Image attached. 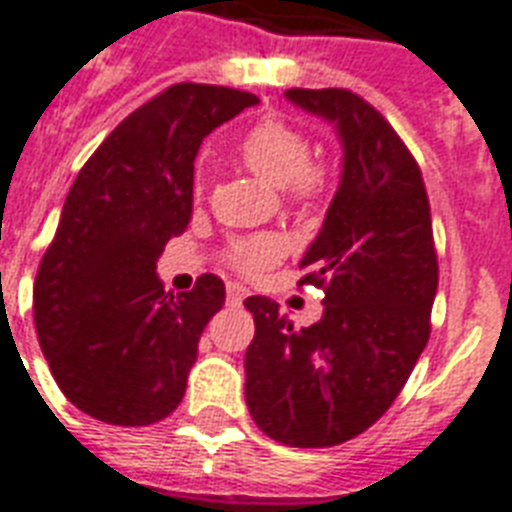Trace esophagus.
<instances>
[{
	"mask_svg": "<svg viewBox=\"0 0 512 512\" xmlns=\"http://www.w3.org/2000/svg\"><path fill=\"white\" fill-rule=\"evenodd\" d=\"M225 292H228V303L231 305L241 303V300L247 297V289L239 287V284H228V289H225Z\"/></svg>",
	"mask_w": 512,
	"mask_h": 512,
	"instance_id": "34e87169",
	"label": "esophagus"
}]
</instances>
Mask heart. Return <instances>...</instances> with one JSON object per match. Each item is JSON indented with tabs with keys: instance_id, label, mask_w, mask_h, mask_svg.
<instances>
[{
	"instance_id": "1",
	"label": "heart",
	"mask_w": 512,
	"mask_h": 512,
	"mask_svg": "<svg viewBox=\"0 0 512 512\" xmlns=\"http://www.w3.org/2000/svg\"><path fill=\"white\" fill-rule=\"evenodd\" d=\"M239 154L257 177L273 188H284L297 204L316 199L324 188V172L311 164V140L281 119H265L252 127L241 140ZM281 252L284 247L273 236H247L231 241L228 260L241 273H260L276 263Z\"/></svg>"
}]
</instances>
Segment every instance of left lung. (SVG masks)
<instances>
[{
	"label": "left lung",
	"mask_w": 512,
	"mask_h": 512,
	"mask_svg": "<svg viewBox=\"0 0 512 512\" xmlns=\"http://www.w3.org/2000/svg\"><path fill=\"white\" fill-rule=\"evenodd\" d=\"M303 111L335 122L342 177L300 268L297 287L324 292V316L295 329L268 297H247V406L265 436L324 449L372 428L396 401L430 337L438 289L422 172L361 95L342 87L287 90Z\"/></svg>",
	"instance_id": "left-lung-1"
}]
</instances>
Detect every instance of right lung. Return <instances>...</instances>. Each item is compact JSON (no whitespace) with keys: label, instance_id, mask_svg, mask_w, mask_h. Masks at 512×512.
Returning a JSON list of instances; mask_svg holds the SVG:
<instances>
[{"label":"right lung","instance_id":"add662e5","mask_svg":"<svg viewBox=\"0 0 512 512\" xmlns=\"http://www.w3.org/2000/svg\"><path fill=\"white\" fill-rule=\"evenodd\" d=\"M255 103L231 87L172 84L76 175L36 271L34 324L63 396L95 420L143 428L183 401L225 284L204 273L191 292H164L156 260L188 228L201 140Z\"/></svg>","mask_w":512,"mask_h":512}]
</instances>
